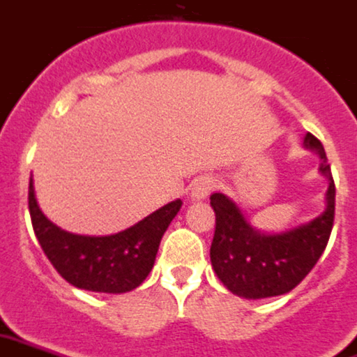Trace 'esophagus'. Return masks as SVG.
Instances as JSON below:
<instances>
[{"instance_id": "esophagus-1", "label": "esophagus", "mask_w": 357, "mask_h": 357, "mask_svg": "<svg viewBox=\"0 0 357 357\" xmlns=\"http://www.w3.org/2000/svg\"><path fill=\"white\" fill-rule=\"evenodd\" d=\"M215 179L212 176H199L192 181V188H190V199L192 202H203L208 197V194L214 190Z\"/></svg>"}]
</instances>
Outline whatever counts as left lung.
Listing matches in <instances>:
<instances>
[{
  "label": "left lung",
  "mask_w": 357,
  "mask_h": 357,
  "mask_svg": "<svg viewBox=\"0 0 357 357\" xmlns=\"http://www.w3.org/2000/svg\"><path fill=\"white\" fill-rule=\"evenodd\" d=\"M307 151L319 155V172L328 179L325 211L294 229L266 234L248 223L229 196L215 192L211 206L215 212V232L211 261L215 275L232 294L245 299H263L287 294L305 280L321 257L336 208V187L321 142L307 134Z\"/></svg>",
  "instance_id": "1"
}]
</instances>
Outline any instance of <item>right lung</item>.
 Here are the masks:
<instances>
[{
    "mask_svg": "<svg viewBox=\"0 0 357 357\" xmlns=\"http://www.w3.org/2000/svg\"><path fill=\"white\" fill-rule=\"evenodd\" d=\"M181 199L167 203L136 225L110 236H82L59 229L41 212L29 183V211L45 256L63 280L77 289L123 294L146 280L165 230L181 208Z\"/></svg>",
    "mask_w": 357,
    "mask_h": 357,
    "instance_id": "add662e5",
    "label": "right lung"
}]
</instances>
